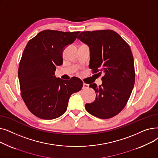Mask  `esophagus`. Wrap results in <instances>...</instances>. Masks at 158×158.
I'll use <instances>...</instances> for the list:
<instances>
[{
  "instance_id": "esophagus-1",
  "label": "esophagus",
  "mask_w": 158,
  "mask_h": 158,
  "mask_svg": "<svg viewBox=\"0 0 158 158\" xmlns=\"http://www.w3.org/2000/svg\"><path fill=\"white\" fill-rule=\"evenodd\" d=\"M89 88V85L88 84H86V83H83V86H82V88L83 89H86V88Z\"/></svg>"
}]
</instances>
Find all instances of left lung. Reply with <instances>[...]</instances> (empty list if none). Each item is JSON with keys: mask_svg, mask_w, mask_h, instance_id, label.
Masks as SVG:
<instances>
[{"mask_svg": "<svg viewBox=\"0 0 158 158\" xmlns=\"http://www.w3.org/2000/svg\"><path fill=\"white\" fill-rule=\"evenodd\" d=\"M77 38L89 48V65L94 73L104 72L102 85H89L95 100L86 104V111L99 118L118 114L126 106L135 80L134 60L129 45L114 31L82 32Z\"/></svg>", "mask_w": 158, "mask_h": 158, "instance_id": "8db88e82", "label": "left lung"}]
</instances>
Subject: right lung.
<instances>
[{
    "label": "right lung",
    "mask_w": 158,
    "mask_h": 158,
    "mask_svg": "<svg viewBox=\"0 0 158 158\" xmlns=\"http://www.w3.org/2000/svg\"><path fill=\"white\" fill-rule=\"evenodd\" d=\"M79 32L42 31L24 49L18 72L21 95L29 110L40 118L60 117L67 109L71 95L82 87L77 77L66 81L54 76L56 66L63 64L64 49Z\"/></svg>",
    "instance_id": "right-lung-1"
}]
</instances>
